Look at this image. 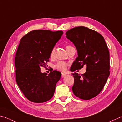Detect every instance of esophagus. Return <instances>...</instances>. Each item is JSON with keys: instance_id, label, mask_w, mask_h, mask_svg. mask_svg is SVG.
I'll list each match as a JSON object with an SVG mask.
<instances>
[{"instance_id": "esophagus-1", "label": "esophagus", "mask_w": 122, "mask_h": 122, "mask_svg": "<svg viewBox=\"0 0 122 122\" xmlns=\"http://www.w3.org/2000/svg\"><path fill=\"white\" fill-rule=\"evenodd\" d=\"M66 76V74H65V73H62L61 74V77H65V76Z\"/></svg>"}]
</instances>
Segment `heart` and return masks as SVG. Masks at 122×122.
<instances>
[{
	"instance_id": "heart-1",
	"label": "heart",
	"mask_w": 122,
	"mask_h": 122,
	"mask_svg": "<svg viewBox=\"0 0 122 122\" xmlns=\"http://www.w3.org/2000/svg\"><path fill=\"white\" fill-rule=\"evenodd\" d=\"M69 46H67V47H66V48H67V47H68ZM54 53V48H53V49H52V50L51 51V53H50L51 58H52V57H53ZM68 66H69V63L68 62H65V61H58L56 63V65H55V68L60 71L64 72L67 69V68Z\"/></svg>"
}]
</instances>
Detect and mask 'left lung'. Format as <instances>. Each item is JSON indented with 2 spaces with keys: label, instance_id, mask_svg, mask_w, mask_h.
I'll use <instances>...</instances> for the list:
<instances>
[{
  "label": "left lung",
  "instance_id": "obj_1",
  "mask_svg": "<svg viewBox=\"0 0 122 122\" xmlns=\"http://www.w3.org/2000/svg\"><path fill=\"white\" fill-rule=\"evenodd\" d=\"M66 34L75 46L78 53L71 71H74L86 66L84 74H73V92L78 98L90 100L100 93L110 75L108 46L102 35L84 26L71 29Z\"/></svg>",
  "mask_w": 122,
  "mask_h": 122
}]
</instances>
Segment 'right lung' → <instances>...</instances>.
Masks as SVG:
<instances>
[{"mask_svg":"<svg viewBox=\"0 0 122 122\" xmlns=\"http://www.w3.org/2000/svg\"><path fill=\"white\" fill-rule=\"evenodd\" d=\"M63 33L62 30H34L20 40L14 61L16 82L25 96L33 102H46L54 94L61 73L54 71L47 75L41 73L40 67H46L51 51Z\"/></svg>","mask_w":122,"mask_h":122,"instance_id":"right-lung-1","label":"right lung"}]
</instances>
